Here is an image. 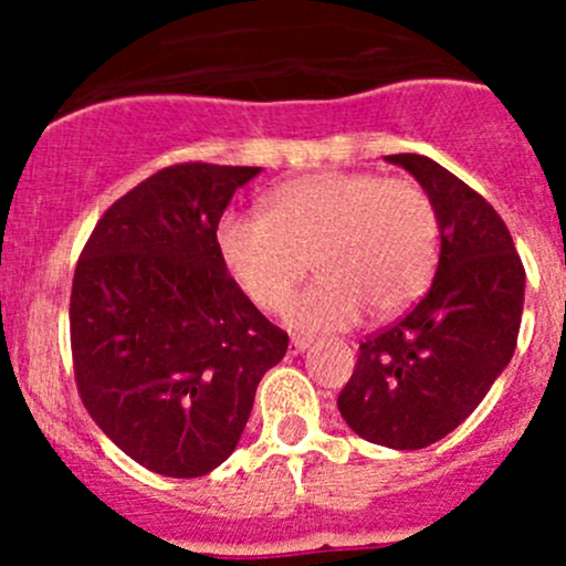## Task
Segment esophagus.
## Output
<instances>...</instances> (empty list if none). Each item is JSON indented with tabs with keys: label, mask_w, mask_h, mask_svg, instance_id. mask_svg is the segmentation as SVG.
<instances>
[{
	"label": "esophagus",
	"mask_w": 566,
	"mask_h": 566,
	"mask_svg": "<svg viewBox=\"0 0 566 566\" xmlns=\"http://www.w3.org/2000/svg\"><path fill=\"white\" fill-rule=\"evenodd\" d=\"M310 345H312V339H306V336H293V342H290V353H293V356H298V353L310 350Z\"/></svg>",
	"instance_id": "34e87169"
}]
</instances>
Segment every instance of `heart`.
<instances>
[{
	"mask_svg": "<svg viewBox=\"0 0 566 566\" xmlns=\"http://www.w3.org/2000/svg\"><path fill=\"white\" fill-rule=\"evenodd\" d=\"M221 260L254 306L282 310L312 268L319 273L284 310L298 331H339L408 310L438 262V213L413 180L317 172L287 182L265 216L230 213L216 230Z\"/></svg>",
	"mask_w": 566,
	"mask_h": 566,
	"instance_id": "1",
	"label": "heart"
}]
</instances>
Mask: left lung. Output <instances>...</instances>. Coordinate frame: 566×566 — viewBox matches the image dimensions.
Wrapping results in <instances>:
<instances>
[{
	"label": "left lung",
	"instance_id": "8db88e82",
	"mask_svg": "<svg viewBox=\"0 0 566 566\" xmlns=\"http://www.w3.org/2000/svg\"><path fill=\"white\" fill-rule=\"evenodd\" d=\"M386 161L436 205L441 256L424 298L361 342L336 405L364 441L424 449L460 427L512 361L526 271L493 205L460 177L416 153Z\"/></svg>",
	"mask_w": 566,
	"mask_h": 566
}]
</instances>
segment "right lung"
Instances as JSON below:
<instances>
[{
	"label": "right lung",
	"instance_id": "obj_1",
	"mask_svg": "<svg viewBox=\"0 0 566 566\" xmlns=\"http://www.w3.org/2000/svg\"><path fill=\"white\" fill-rule=\"evenodd\" d=\"M260 167L175 164L101 216L71 293L84 408L130 460L175 479L235 452L256 384L287 353L227 273L216 230Z\"/></svg>",
	"mask_w": 566,
	"mask_h": 566
}]
</instances>
